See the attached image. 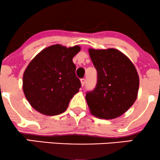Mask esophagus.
<instances>
[{"mask_svg":"<svg viewBox=\"0 0 160 160\" xmlns=\"http://www.w3.org/2000/svg\"><path fill=\"white\" fill-rule=\"evenodd\" d=\"M80 82H81V86H83L84 85H85L86 80H85V79H81V80H80Z\"/></svg>","mask_w":160,"mask_h":160,"instance_id":"obj_1","label":"esophagus"}]
</instances>
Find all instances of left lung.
<instances>
[{
	"label": "left lung",
	"mask_w": 160,
	"mask_h": 160,
	"mask_svg": "<svg viewBox=\"0 0 160 160\" xmlns=\"http://www.w3.org/2000/svg\"><path fill=\"white\" fill-rule=\"evenodd\" d=\"M98 80L86 95L89 111L99 119L111 120L122 115L138 97L139 77L134 64L117 49H89Z\"/></svg>",
	"instance_id": "8db88e82"
}]
</instances>
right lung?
<instances>
[{
    "mask_svg": "<svg viewBox=\"0 0 160 160\" xmlns=\"http://www.w3.org/2000/svg\"><path fill=\"white\" fill-rule=\"evenodd\" d=\"M80 46H49L40 51L25 70L22 89L25 98L37 111L47 116L65 112L81 86L75 74L73 58Z\"/></svg>",
    "mask_w": 160,
    "mask_h": 160,
    "instance_id": "1",
    "label": "right lung"
}]
</instances>
